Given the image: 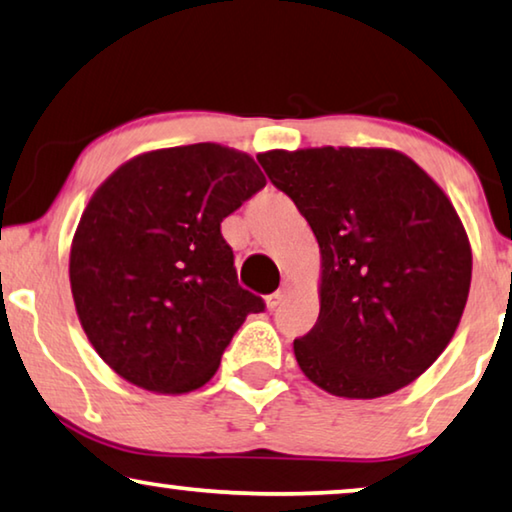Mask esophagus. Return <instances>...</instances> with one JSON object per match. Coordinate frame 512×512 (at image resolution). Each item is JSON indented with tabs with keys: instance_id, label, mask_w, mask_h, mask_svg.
<instances>
[{
	"instance_id": "1",
	"label": "esophagus",
	"mask_w": 512,
	"mask_h": 512,
	"mask_svg": "<svg viewBox=\"0 0 512 512\" xmlns=\"http://www.w3.org/2000/svg\"><path fill=\"white\" fill-rule=\"evenodd\" d=\"M287 294H290V285L283 283V285H280V290H276L273 294H269V297H266V308L280 306L287 299Z\"/></svg>"
}]
</instances>
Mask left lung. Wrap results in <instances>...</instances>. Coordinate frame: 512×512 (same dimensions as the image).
Here are the masks:
<instances>
[{"label": "left lung", "instance_id": "obj_1", "mask_svg": "<svg viewBox=\"0 0 512 512\" xmlns=\"http://www.w3.org/2000/svg\"><path fill=\"white\" fill-rule=\"evenodd\" d=\"M320 246V315L294 338L304 376L334 397L378 399L420 378L448 348L473 255L434 178L392 148L257 155Z\"/></svg>", "mask_w": 512, "mask_h": 512}]
</instances>
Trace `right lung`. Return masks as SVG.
Instances as JSON below:
<instances>
[{
  "instance_id": "1",
  "label": "right lung",
  "mask_w": 512,
  "mask_h": 512,
  "mask_svg": "<svg viewBox=\"0 0 512 512\" xmlns=\"http://www.w3.org/2000/svg\"><path fill=\"white\" fill-rule=\"evenodd\" d=\"M264 185L248 153L192 143L136 155L97 187L69 283L85 336L120 378L155 394L199 390L243 320L264 311L220 234Z\"/></svg>"
}]
</instances>
